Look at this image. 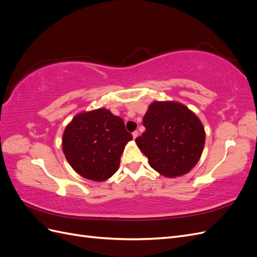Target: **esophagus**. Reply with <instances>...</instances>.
Wrapping results in <instances>:
<instances>
[{"instance_id":"esophagus-1","label":"esophagus","mask_w":257,"mask_h":257,"mask_svg":"<svg viewBox=\"0 0 257 257\" xmlns=\"http://www.w3.org/2000/svg\"><path fill=\"white\" fill-rule=\"evenodd\" d=\"M132 135H133V138H134V139H136V138L138 137L139 133H138V132H137V131H135V132H133V134H132Z\"/></svg>"}]
</instances>
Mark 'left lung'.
I'll return each mask as SVG.
<instances>
[{"mask_svg":"<svg viewBox=\"0 0 257 257\" xmlns=\"http://www.w3.org/2000/svg\"><path fill=\"white\" fill-rule=\"evenodd\" d=\"M143 123L146 131L135 142L159 174L180 177L197 164L206 133L198 116L185 105L155 100L148 107Z\"/></svg>","mask_w":257,"mask_h":257,"instance_id":"8db88e82","label":"left lung"}]
</instances>
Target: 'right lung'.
<instances>
[{"label": "right lung", "mask_w": 257, "mask_h": 257, "mask_svg": "<svg viewBox=\"0 0 257 257\" xmlns=\"http://www.w3.org/2000/svg\"><path fill=\"white\" fill-rule=\"evenodd\" d=\"M132 139L120 116L98 108L74 116L64 130L62 149L77 174L102 182L118 170L121 154Z\"/></svg>", "instance_id": "right-lung-1"}]
</instances>
